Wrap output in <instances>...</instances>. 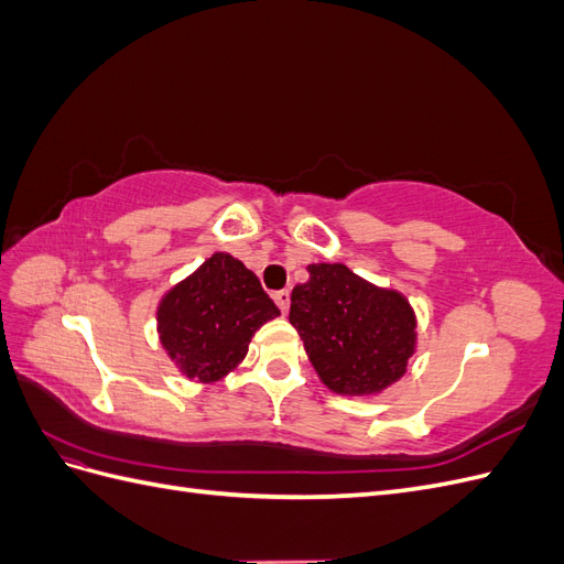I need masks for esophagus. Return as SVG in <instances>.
I'll return each instance as SVG.
<instances>
[{"instance_id": "obj_1", "label": "esophagus", "mask_w": 564, "mask_h": 564, "mask_svg": "<svg viewBox=\"0 0 564 564\" xmlns=\"http://www.w3.org/2000/svg\"><path fill=\"white\" fill-rule=\"evenodd\" d=\"M272 299H275L278 308H280L282 313L289 311V299H292V294H289V289H282V292H275V294H272Z\"/></svg>"}]
</instances>
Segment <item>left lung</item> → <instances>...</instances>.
I'll return each instance as SVG.
<instances>
[{"mask_svg":"<svg viewBox=\"0 0 564 564\" xmlns=\"http://www.w3.org/2000/svg\"><path fill=\"white\" fill-rule=\"evenodd\" d=\"M308 275L294 286L289 322L319 381L336 395L377 398L412 362L419 338L412 303L346 263H311Z\"/></svg>","mask_w":564,"mask_h":564,"instance_id":"8db88e82","label":"left lung"}]
</instances>
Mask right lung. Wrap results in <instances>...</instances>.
Here are the masks:
<instances>
[{"label":"right lung","mask_w":564,"mask_h":564,"mask_svg":"<svg viewBox=\"0 0 564 564\" xmlns=\"http://www.w3.org/2000/svg\"><path fill=\"white\" fill-rule=\"evenodd\" d=\"M155 315L174 367L195 383H216L245 360L253 334L280 308L242 261L216 251L166 289Z\"/></svg>","instance_id":"right-lung-1"}]
</instances>
